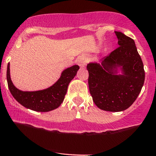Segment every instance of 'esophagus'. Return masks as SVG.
Returning <instances> with one entry per match:
<instances>
[{"label": "esophagus", "mask_w": 156, "mask_h": 156, "mask_svg": "<svg viewBox=\"0 0 156 156\" xmlns=\"http://www.w3.org/2000/svg\"><path fill=\"white\" fill-rule=\"evenodd\" d=\"M76 63L79 65L81 67H83L87 64V60L84 57H83V56H80V57L77 59Z\"/></svg>", "instance_id": "34e87169"}]
</instances>
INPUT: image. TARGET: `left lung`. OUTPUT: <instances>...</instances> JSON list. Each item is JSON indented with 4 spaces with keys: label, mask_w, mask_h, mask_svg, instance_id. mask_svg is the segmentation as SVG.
I'll return each instance as SVG.
<instances>
[{
    "label": "left lung",
    "mask_w": 156,
    "mask_h": 156,
    "mask_svg": "<svg viewBox=\"0 0 156 156\" xmlns=\"http://www.w3.org/2000/svg\"><path fill=\"white\" fill-rule=\"evenodd\" d=\"M119 47L101 60V64L90 63L89 89L94 103L102 110L120 112L133 104L141 92L145 78L144 64L135 41L121 32H115ZM121 66L122 75L115 69Z\"/></svg>",
    "instance_id": "left-lung-1"
}]
</instances>
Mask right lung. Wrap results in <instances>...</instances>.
Listing matches in <instances>:
<instances>
[{
	"label": "right lung",
	"mask_w": 156,
	"mask_h": 156,
	"mask_svg": "<svg viewBox=\"0 0 156 156\" xmlns=\"http://www.w3.org/2000/svg\"><path fill=\"white\" fill-rule=\"evenodd\" d=\"M79 69L78 65L64 70L61 78L52 87L44 90L23 92L17 89L10 78L9 63L7 65L6 80L9 91L15 100L26 108L37 112H49L58 108L64 101L69 82Z\"/></svg>",
	"instance_id": "1"
}]
</instances>
